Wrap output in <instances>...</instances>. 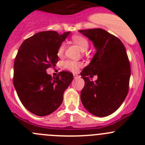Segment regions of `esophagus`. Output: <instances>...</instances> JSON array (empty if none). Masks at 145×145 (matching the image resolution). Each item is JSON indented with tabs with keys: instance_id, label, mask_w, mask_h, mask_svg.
<instances>
[{
	"instance_id": "esophagus-1",
	"label": "esophagus",
	"mask_w": 145,
	"mask_h": 145,
	"mask_svg": "<svg viewBox=\"0 0 145 145\" xmlns=\"http://www.w3.org/2000/svg\"><path fill=\"white\" fill-rule=\"evenodd\" d=\"M80 77V76H78V74H74V78H79Z\"/></svg>"
}]
</instances>
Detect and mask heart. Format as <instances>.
<instances>
[{"mask_svg":"<svg viewBox=\"0 0 145 145\" xmlns=\"http://www.w3.org/2000/svg\"><path fill=\"white\" fill-rule=\"evenodd\" d=\"M71 40L75 44H76L78 46V48L81 50L82 51H85L88 48L89 43L87 39L81 36H74L71 38ZM64 48L65 45L64 43H62L58 48L57 51V55L58 57H62L63 55ZM64 67L67 68V69H69L72 71H77L78 68L81 66V64L79 62H76V61L72 60H67L64 62L63 63Z\"/></svg>","mask_w":145,"mask_h":145,"instance_id":"obj_1","label":"heart"}]
</instances>
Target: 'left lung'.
Segmentation results:
<instances>
[{
    "instance_id": "1",
    "label": "left lung",
    "mask_w": 145,
    "mask_h": 145,
    "mask_svg": "<svg viewBox=\"0 0 145 145\" xmlns=\"http://www.w3.org/2000/svg\"><path fill=\"white\" fill-rule=\"evenodd\" d=\"M78 31L93 42L96 53L81 71L85 86L81 93L83 106L98 117L112 114L126 97L131 66L126 50L117 37L102 29ZM96 75L98 79L90 78Z\"/></svg>"
}]
</instances>
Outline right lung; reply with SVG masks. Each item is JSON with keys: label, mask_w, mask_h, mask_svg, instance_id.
<instances>
[{"label": "right lung", "mask_w": 145, "mask_h": 145, "mask_svg": "<svg viewBox=\"0 0 145 145\" xmlns=\"http://www.w3.org/2000/svg\"><path fill=\"white\" fill-rule=\"evenodd\" d=\"M70 33L39 32L26 39L19 48L13 84L24 107L36 116H45L56 111L73 81V74L68 71L60 72L55 78L46 72L47 69L57 63V51Z\"/></svg>", "instance_id": "obj_1"}]
</instances>
